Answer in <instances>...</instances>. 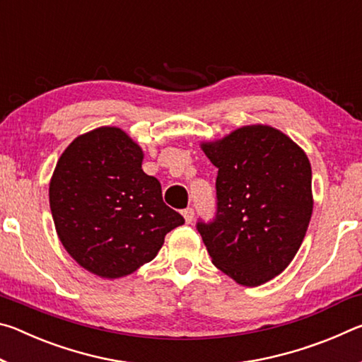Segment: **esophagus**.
Masks as SVG:
<instances>
[{"instance_id":"1","label":"esophagus","mask_w":362,"mask_h":362,"mask_svg":"<svg viewBox=\"0 0 362 362\" xmlns=\"http://www.w3.org/2000/svg\"><path fill=\"white\" fill-rule=\"evenodd\" d=\"M182 216L185 217V222L187 223H192L193 222V217H194V209H193V207H187V209L182 211Z\"/></svg>"}]
</instances>
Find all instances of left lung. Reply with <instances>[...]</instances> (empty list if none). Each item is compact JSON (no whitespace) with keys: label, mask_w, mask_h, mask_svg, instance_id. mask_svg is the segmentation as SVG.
I'll return each mask as SVG.
<instances>
[{"label":"left lung","mask_w":362,"mask_h":362,"mask_svg":"<svg viewBox=\"0 0 362 362\" xmlns=\"http://www.w3.org/2000/svg\"><path fill=\"white\" fill-rule=\"evenodd\" d=\"M218 169L217 211L196 230L212 263L236 283H267L296 257L313 212L311 166L305 151L278 129L244 126L203 144Z\"/></svg>","instance_id":"1"}]
</instances>
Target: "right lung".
Wrapping results in <instances>:
<instances>
[{
	"label": "right lung",
	"instance_id": "add662e5",
	"mask_svg": "<svg viewBox=\"0 0 362 362\" xmlns=\"http://www.w3.org/2000/svg\"><path fill=\"white\" fill-rule=\"evenodd\" d=\"M142 148L118 127H99L66 146L49 204L59 240L100 278H121L153 260L164 236L185 223L164 204L161 183L142 170Z\"/></svg>",
	"mask_w": 362,
	"mask_h": 362
}]
</instances>
